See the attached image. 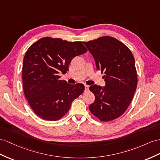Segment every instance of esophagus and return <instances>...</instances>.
Segmentation results:
<instances>
[{
  "instance_id": "esophagus-1",
  "label": "esophagus",
  "mask_w": 160,
  "mask_h": 160,
  "mask_svg": "<svg viewBox=\"0 0 160 160\" xmlns=\"http://www.w3.org/2000/svg\"><path fill=\"white\" fill-rule=\"evenodd\" d=\"M84 87H85V91H87L88 90L89 86H88V85H87V84H85V85H84Z\"/></svg>"
}]
</instances>
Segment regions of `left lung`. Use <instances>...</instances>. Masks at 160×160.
I'll list each match as a JSON object with an SVG mask.
<instances>
[{
    "label": "left lung",
    "mask_w": 160,
    "mask_h": 160,
    "mask_svg": "<svg viewBox=\"0 0 160 160\" xmlns=\"http://www.w3.org/2000/svg\"><path fill=\"white\" fill-rule=\"evenodd\" d=\"M95 61L97 69L105 79V86L90 87L95 96L89 109L103 122L119 118L132 101L137 87V73L134 56L124 44L111 36L83 42Z\"/></svg>",
    "instance_id": "8db88e82"
}]
</instances>
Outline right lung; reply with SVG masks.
<instances>
[{"mask_svg":"<svg viewBox=\"0 0 160 160\" xmlns=\"http://www.w3.org/2000/svg\"><path fill=\"white\" fill-rule=\"evenodd\" d=\"M87 51L82 42L42 38L28 48L22 68L23 92L31 108L40 118L59 120L68 113L72 101L84 91L83 84L61 80L73 57Z\"/></svg>","mask_w":160,"mask_h":160,"instance_id":"obj_1","label":"right lung"}]
</instances>
